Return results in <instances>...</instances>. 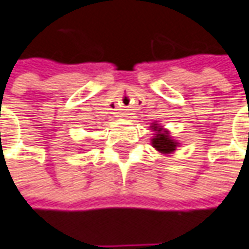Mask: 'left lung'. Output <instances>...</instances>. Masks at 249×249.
I'll return each mask as SVG.
<instances>
[{
    "label": "left lung",
    "mask_w": 249,
    "mask_h": 249,
    "mask_svg": "<svg viewBox=\"0 0 249 249\" xmlns=\"http://www.w3.org/2000/svg\"><path fill=\"white\" fill-rule=\"evenodd\" d=\"M151 128H152V131H155L154 138L151 139V143H152V146H154L155 149L159 154H173L176 151V148L179 146V142L172 138L168 129L162 128L159 124L154 123Z\"/></svg>",
    "instance_id": "obj_1"
}]
</instances>
